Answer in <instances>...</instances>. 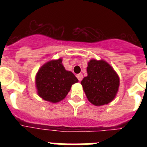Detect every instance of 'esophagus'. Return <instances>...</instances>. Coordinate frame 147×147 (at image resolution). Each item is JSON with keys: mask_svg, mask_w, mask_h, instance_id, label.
Here are the masks:
<instances>
[{"mask_svg": "<svg viewBox=\"0 0 147 147\" xmlns=\"http://www.w3.org/2000/svg\"><path fill=\"white\" fill-rule=\"evenodd\" d=\"M77 78H78V81H79V82H81V81L82 80V78H83L82 74H78V75H77Z\"/></svg>", "mask_w": 147, "mask_h": 147, "instance_id": "34e87169", "label": "esophagus"}]
</instances>
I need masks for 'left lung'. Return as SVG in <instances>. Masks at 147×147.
<instances>
[{"label": "left lung", "mask_w": 147, "mask_h": 147, "mask_svg": "<svg viewBox=\"0 0 147 147\" xmlns=\"http://www.w3.org/2000/svg\"><path fill=\"white\" fill-rule=\"evenodd\" d=\"M87 73L81 84L88 100L95 106L107 105L114 100L120 85V78L114 69L104 60L91 59Z\"/></svg>", "instance_id": "1"}]
</instances>
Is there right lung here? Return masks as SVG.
Instances as JSON below:
<instances>
[{
    "label": "right lung",
    "mask_w": 147,
    "mask_h": 147,
    "mask_svg": "<svg viewBox=\"0 0 147 147\" xmlns=\"http://www.w3.org/2000/svg\"><path fill=\"white\" fill-rule=\"evenodd\" d=\"M62 62V59L49 61L39 69L36 76L38 95L47 101L57 103L63 100L71 85L78 82L71 71L65 69Z\"/></svg>",
    "instance_id": "obj_1"
}]
</instances>
